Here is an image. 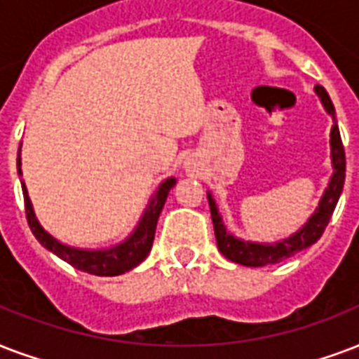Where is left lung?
<instances>
[{
  "instance_id": "left-lung-1",
  "label": "left lung",
  "mask_w": 359,
  "mask_h": 359,
  "mask_svg": "<svg viewBox=\"0 0 359 359\" xmlns=\"http://www.w3.org/2000/svg\"><path fill=\"white\" fill-rule=\"evenodd\" d=\"M314 92H316V95L322 101L325 113L333 118L332 133H330L333 175L330 177L327 188L322 194L316 210L309 216L307 222L303 224L295 233H292L286 239L277 241V243H256V241L239 239V237L229 233L228 228L224 226L222 215L218 212V205H216L212 194L207 191L218 250L226 258L235 262V264L246 265V267H264V265L269 264H278V262H283V259L290 258V256H294V254L301 252V250H305L311 245H314L322 237L325 226H327L330 218H332L335 205H337L339 198H341V191H343L346 161H344V149L343 141H341V133H339V126L335 122V107H333L330 95H327V92L322 86H314Z\"/></svg>"
}]
</instances>
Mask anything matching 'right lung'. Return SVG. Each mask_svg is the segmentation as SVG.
I'll return each instance as SVG.
<instances>
[{
  "label": "right lung",
  "instance_id": "obj_1",
  "mask_svg": "<svg viewBox=\"0 0 359 359\" xmlns=\"http://www.w3.org/2000/svg\"><path fill=\"white\" fill-rule=\"evenodd\" d=\"M16 168H18V177H22L20 149H18V156H16ZM20 184L22 194H24V205H26V218L27 224H29V229L35 235V239L39 241L46 250H50L52 254H56L58 258L73 265L75 269L84 271V273L97 275V277H116V275H124V273L131 271L133 267H137L149 256L152 243H154L156 224H158L161 209L165 205L169 190L177 184V179L169 177V179H165L158 186V190L150 198L149 205H147V209H144L143 216L139 218V222L133 228V231L122 243H116V245L109 246V248H79V246L65 245V243L58 241L56 237H52L41 226L37 216H35L32 199L27 196L26 182L20 180Z\"/></svg>",
  "mask_w": 359,
  "mask_h": 359
}]
</instances>
